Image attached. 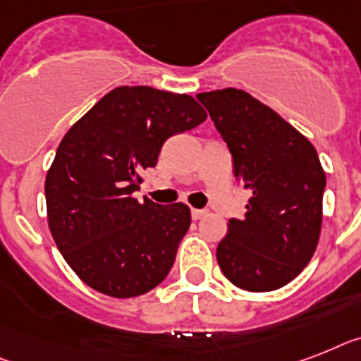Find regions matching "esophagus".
<instances>
[{
    "label": "esophagus",
    "instance_id": "34e87169",
    "mask_svg": "<svg viewBox=\"0 0 361 361\" xmlns=\"http://www.w3.org/2000/svg\"><path fill=\"white\" fill-rule=\"evenodd\" d=\"M207 210H199V208H192V217L193 219H202V217L207 216Z\"/></svg>",
    "mask_w": 361,
    "mask_h": 361
}]
</instances>
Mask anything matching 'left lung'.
Wrapping results in <instances>:
<instances>
[{
    "instance_id": "left-lung-1",
    "label": "left lung",
    "mask_w": 361,
    "mask_h": 361,
    "mask_svg": "<svg viewBox=\"0 0 361 361\" xmlns=\"http://www.w3.org/2000/svg\"><path fill=\"white\" fill-rule=\"evenodd\" d=\"M197 99L231 149L234 177L252 192L245 217L228 221L217 264L241 290H279L308 266L319 243L326 175L317 151L247 92L223 88Z\"/></svg>"
}]
</instances>
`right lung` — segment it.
Wrapping results in <instances>:
<instances>
[{"instance_id":"add662e5","label":"right lung","mask_w":361,"mask_h":361,"mask_svg":"<svg viewBox=\"0 0 361 361\" xmlns=\"http://www.w3.org/2000/svg\"><path fill=\"white\" fill-rule=\"evenodd\" d=\"M207 120L192 95L118 86L71 125L46 177L47 225L68 266L92 290L138 297L173 266L192 214L133 193L164 142Z\"/></svg>"}]
</instances>
